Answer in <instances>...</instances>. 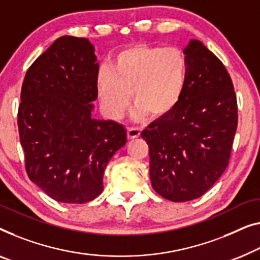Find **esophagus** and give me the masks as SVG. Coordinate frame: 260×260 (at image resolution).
Listing matches in <instances>:
<instances>
[{
	"mask_svg": "<svg viewBox=\"0 0 260 260\" xmlns=\"http://www.w3.org/2000/svg\"><path fill=\"white\" fill-rule=\"evenodd\" d=\"M127 138L129 139H135L139 137V135H141L142 130L139 129V127H127Z\"/></svg>",
	"mask_w": 260,
	"mask_h": 260,
	"instance_id": "obj_1",
	"label": "esophagus"
}]
</instances>
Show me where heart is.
<instances>
[{
    "mask_svg": "<svg viewBox=\"0 0 260 260\" xmlns=\"http://www.w3.org/2000/svg\"><path fill=\"white\" fill-rule=\"evenodd\" d=\"M187 63L178 48L136 46L118 54L114 67L102 64L96 75L101 105L108 117L121 119L131 99L133 118L139 121L170 112L182 99Z\"/></svg>",
    "mask_w": 260,
    "mask_h": 260,
    "instance_id": "1",
    "label": "heart"
}]
</instances>
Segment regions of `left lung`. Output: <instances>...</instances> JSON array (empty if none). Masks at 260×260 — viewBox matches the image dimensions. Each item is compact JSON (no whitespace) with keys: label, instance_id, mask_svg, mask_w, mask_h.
<instances>
[{"label":"left lung","instance_id":"obj_1","mask_svg":"<svg viewBox=\"0 0 260 260\" xmlns=\"http://www.w3.org/2000/svg\"><path fill=\"white\" fill-rule=\"evenodd\" d=\"M183 52L187 80L182 99L142 131L153 190L171 202L192 201L217 182L238 124L235 89L220 59L198 40Z\"/></svg>","mask_w":260,"mask_h":260}]
</instances>
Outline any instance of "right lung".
<instances>
[{
  "instance_id": "1",
  "label": "right lung",
  "mask_w": 260,
  "mask_h": 260,
  "mask_svg": "<svg viewBox=\"0 0 260 260\" xmlns=\"http://www.w3.org/2000/svg\"><path fill=\"white\" fill-rule=\"evenodd\" d=\"M95 48L82 37L55 41L25 74L17 124L30 180L49 197L83 204L103 191L105 167L126 130L92 117L97 100Z\"/></svg>"
}]
</instances>
